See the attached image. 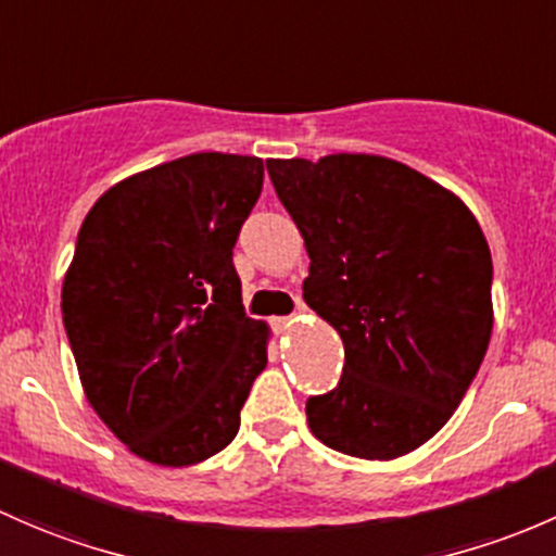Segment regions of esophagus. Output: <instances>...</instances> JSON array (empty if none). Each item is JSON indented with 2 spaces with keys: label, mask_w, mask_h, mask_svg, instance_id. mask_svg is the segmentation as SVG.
<instances>
[{
  "label": "esophagus",
  "mask_w": 556,
  "mask_h": 556,
  "mask_svg": "<svg viewBox=\"0 0 556 556\" xmlns=\"http://www.w3.org/2000/svg\"><path fill=\"white\" fill-rule=\"evenodd\" d=\"M294 313H305V302H302V300H296V307H294ZM291 320H294V316H283V318H276V320H273V324H276V326H289Z\"/></svg>",
  "instance_id": "esophagus-1"
}]
</instances>
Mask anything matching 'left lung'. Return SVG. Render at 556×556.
<instances>
[{"label":"left lung","instance_id":"obj_1","mask_svg":"<svg viewBox=\"0 0 556 556\" xmlns=\"http://www.w3.org/2000/svg\"><path fill=\"white\" fill-rule=\"evenodd\" d=\"M305 238L302 296L345 345L340 386L307 399L326 447L393 460L442 431L492 334V256L457 194L380 154L267 160Z\"/></svg>","mask_w":556,"mask_h":556}]
</instances>
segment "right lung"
<instances>
[{
    "label": "right lung",
    "instance_id": "add662e5",
    "mask_svg": "<svg viewBox=\"0 0 556 556\" xmlns=\"http://www.w3.org/2000/svg\"><path fill=\"white\" fill-rule=\"evenodd\" d=\"M262 179L260 157L187 154L109 187L79 227L61 289L79 382L154 466L225 450L267 366L270 329L245 316L232 265Z\"/></svg>",
    "mask_w": 556,
    "mask_h": 556
}]
</instances>
